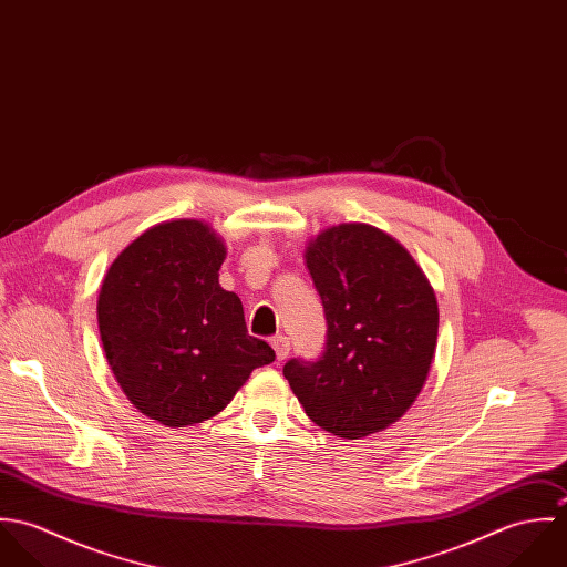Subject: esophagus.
<instances>
[{
    "instance_id": "1",
    "label": "esophagus",
    "mask_w": 567,
    "mask_h": 567,
    "mask_svg": "<svg viewBox=\"0 0 567 567\" xmlns=\"http://www.w3.org/2000/svg\"><path fill=\"white\" fill-rule=\"evenodd\" d=\"M270 344H272V349H275L277 360H286V358H288V353H290V340H288L286 336H275V338H270Z\"/></svg>"
}]
</instances>
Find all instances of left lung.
<instances>
[{
	"label": "left lung",
	"instance_id": "8db88e82",
	"mask_svg": "<svg viewBox=\"0 0 567 567\" xmlns=\"http://www.w3.org/2000/svg\"><path fill=\"white\" fill-rule=\"evenodd\" d=\"M323 301L327 344L284 375L306 414L340 439H364L402 419L436 351L434 290L402 244L367 223L333 225L306 246Z\"/></svg>",
	"mask_w": 567,
	"mask_h": 567
}]
</instances>
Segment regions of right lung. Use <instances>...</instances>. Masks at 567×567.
<instances>
[{
  "instance_id": "obj_1",
  "label": "right lung",
  "mask_w": 567,
  "mask_h": 567,
  "mask_svg": "<svg viewBox=\"0 0 567 567\" xmlns=\"http://www.w3.org/2000/svg\"><path fill=\"white\" fill-rule=\"evenodd\" d=\"M225 240L203 220L146 229L109 266L97 327L126 400L167 427L203 423L275 351L248 336L243 301L218 284Z\"/></svg>"
}]
</instances>
